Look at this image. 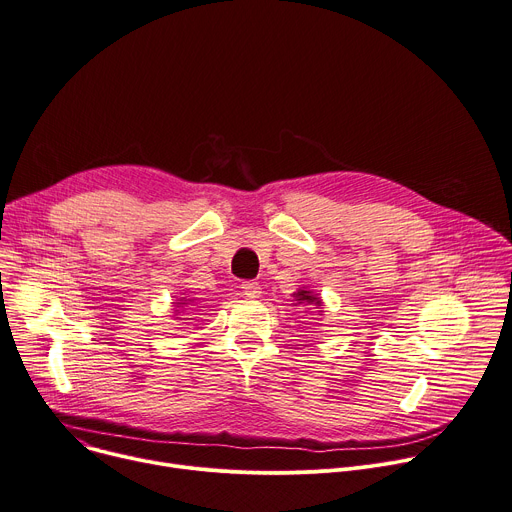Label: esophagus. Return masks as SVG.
Instances as JSON below:
<instances>
[{
    "label": "esophagus",
    "instance_id": "obj_1",
    "mask_svg": "<svg viewBox=\"0 0 512 512\" xmlns=\"http://www.w3.org/2000/svg\"><path fill=\"white\" fill-rule=\"evenodd\" d=\"M243 294L247 298H259L261 296V286L257 282H243Z\"/></svg>",
    "mask_w": 512,
    "mask_h": 512
}]
</instances>
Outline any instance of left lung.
Listing matches in <instances>:
<instances>
[{"mask_svg":"<svg viewBox=\"0 0 512 512\" xmlns=\"http://www.w3.org/2000/svg\"><path fill=\"white\" fill-rule=\"evenodd\" d=\"M294 296V306H300V308H304L306 310V314L308 312H312V310H318V314H322L324 310H322V300H320V296L318 294H314L312 290H308V288H300L298 292H294L292 294Z\"/></svg>","mask_w":512,"mask_h":512,"instance_id":"1","label":"left lung"}]
</instances>
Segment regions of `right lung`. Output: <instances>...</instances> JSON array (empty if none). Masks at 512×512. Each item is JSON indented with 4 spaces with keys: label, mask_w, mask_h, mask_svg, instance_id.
Returning a JSON list of instances; mask_svg holds the SVG:
<instances>
[{
    "label": "right lung",
    "mask_w": 512,
    "mask_h": 512,
    "mask_svg": "<svg viewBox=\"0 0 512 512\" xmlns=\"http://www.w3.org/2000/svg\"><path fill=\"white\" fill-rule=\"evenodd\" d=\"M196 300H198V298H188V296H185V298H179L177 302H173V304H175V312H173V318H175V320H183L179 310H183L185 306H190V304L194 306V302H196Z\"/></svg>",
    "instance_id": "obj_1"
}]
</instances>
